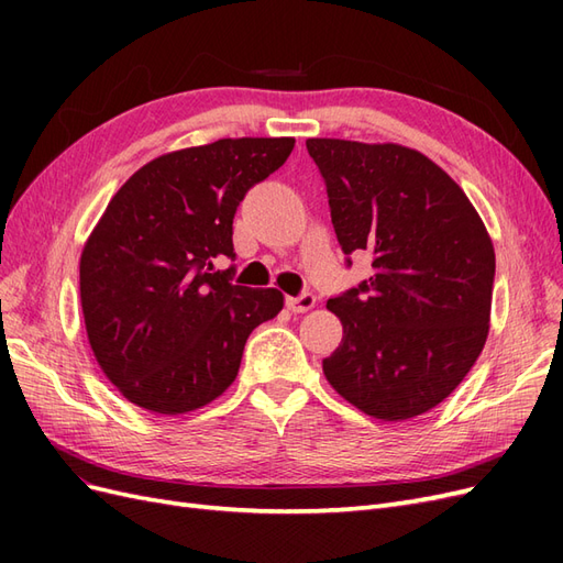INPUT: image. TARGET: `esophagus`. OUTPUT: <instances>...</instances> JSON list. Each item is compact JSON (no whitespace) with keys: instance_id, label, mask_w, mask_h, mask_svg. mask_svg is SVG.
I'll return each instance as SVG.
<instances>
[{"instance_id":"1","label":"esophagus","mask_w":563,"mask_h":563,"mask_svg":"<svg viewBox=\"0 0 563 563\" xmlns=\"http://www.w3.org/2000/svg\"><path fill=\"white\" fill-rule=\"evenodd\" d=\"M314 305H317V298L312 294H300V296H288L286 298V308L291 310L294 314L310 312Z\"/></svg>"}]
</instances>
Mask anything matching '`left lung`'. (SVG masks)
Here are the masks:
<instances>
[{"instance_id": "obj_1", "label": "left lung", "mask_w": 563, "mask_h": 563, "mask_svg": "<svg viewBox=\"0 0 563 563\" xmlns=\"http://www.w3.org/2000/svg\"><path fill=\"white\" fill-rule=\"evenodd\" d=\"M338 242L373 275L327 308L343 340L323 376L366 416L428 413L463 383L488 338L496 251L441 166L399 143L308 139Z\"/></svg>"}]
</instances>
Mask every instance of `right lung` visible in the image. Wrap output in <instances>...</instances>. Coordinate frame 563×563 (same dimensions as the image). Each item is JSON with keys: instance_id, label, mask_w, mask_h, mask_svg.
Segmentation results:
<instances>
[{"instance_id": "add662e5", "label": "right lung", "mask_w": 563, "mask_h": 563, "mask_svg": "<svg viewBox=\"0 0 563 563\" xmlns=\"http://www.w3.org/2000/svg\"><path fill=\"white\" fill-rule=\"evenodd\" d=\"M294 139H220L141 166L110 199L79 258V296L100 371L131 404L180 416L240 373L246 338L277 317V288L230 284L232 218Z\"/></svg>"}]
</instances>
